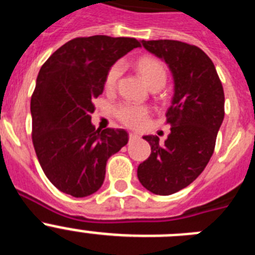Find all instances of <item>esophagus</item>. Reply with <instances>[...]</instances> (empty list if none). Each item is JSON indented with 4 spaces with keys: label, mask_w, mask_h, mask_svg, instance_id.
I'll use <instances>...</instances> for the list:
<instances>
[{
    "label": "esophagus",
    "mask_w": 255,
    "mask_h": 255,
    "mask_svg": "<svg viewBox=\"0 0 255 255\" xmlns=\"http://www.w3.org/2000/svg\"><path fill=\"white\" fill-rule=\"evenodd\" d=\"M129 139H130V140H136V139H139V135L138 134H134V132H130V134H129Z\"/></svg>",
    "instance_id": "34e87169"
}]
</instances>
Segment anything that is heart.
I'll list each match as a JSON object with an SVG mask.
<instances>
[{
  "mask_svg": "<svg viewBox=\"0 0 255 255\" xmlns=\"http://www.w3.org/2000/svg\"><path fill=\"white\" fill-rule=\"evenodd\" d=\"M138 71L152 89H159L167 82V73L163 65L158 60L150 57H143L136 64ZM123 71V65L115 64L108 70L105 79L106 91L111 92L116 88L119 78ZM115 116L121 124L129 126L131 129H140L147 124L149 119V110L145 106L134 103H121L116 106L114 111Z\"/></svg>",
  "mask_w": 255,
  "mask_h": 255,
  "instance_id": "heart-1",
  "label": "heart"
}]
</instances>
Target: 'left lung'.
Returning <instances> with one entry per match:
<instances>
[{"label":"left lung","instance_id":"8db88e82","mask_svg":"<svg viewBox=\"0 0 255 255\" xmlns=\"http://www.w3.org/2000/svg\"><path fill=\"white\" fill-rule=\"evenodd\" d=\"M141 43L168 65L175 94L166 112L171 132L164 144L157 135L143 136L152 152L138 166V179L153 194L170 195L190 185L211 159L225 116L224 88L199 47L171 39Z\"/></svg>","mask_w":255,"mask_h":255}]
</instances>
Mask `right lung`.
<instances>
[{
	"label": "right lung",
	"mask_w": 255,
	"mask_h": 255,
	"mask_svg": "<svg viewBox=\"0 0 255 255\" xmlns=\"http://www.w3.org/2000/svg\"><path fill=\"white\" fill-rule=\"evenodd\" d=\"M138 47L135 38H74L40 67L30 100L31 140L44 175L62 193H96L108 158L128 144L125 130H97L91 115L110 67Z\"/></svg>",
	"instance_id": "add662e5"
}]
</instances>
